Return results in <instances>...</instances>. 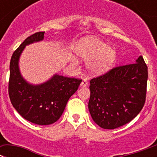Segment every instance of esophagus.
<instances>
[{"label":"esophagus","mask_w":157,"mask_h":157,"mask_svg":"<svg viewBox=\"0 0 157 157\" xmlns=\"http://www.w3.org/2000/svg\"><path fill=\"white\" fill-rule=\"evenodd\" d=\"M87 85H88V82L87 81V80H85V79H84V80H82L81 84H80V87H87Z\"/></svg>","instance_id":"1"}]
</instances>
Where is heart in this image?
I'll use <instances>...</instances> for the list:
<instances>
[{
  "instance_id": "heart-1",
  "label": "heart",
  "mask_w": 157,
  "mask_h": 157,
  "mask_svg": "<svg viewBox=\"0 0 157 157\" xmlns=\"http://www.w3.org/2000/svg\"><path fill=\"white\" fill-rule=\"evenodd\" d=\"M74 52L82 59L88 60L87 69L94 76L102 75L108 72L117 59V52L113 47L93 36L80 39L74 48ZM71 63H77L74 58L71 59Z\"/></svg>"
}]
</instances>
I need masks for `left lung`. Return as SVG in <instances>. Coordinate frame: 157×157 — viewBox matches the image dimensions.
<instances>
[{
    "instance_id": "1",
    "label": "left lung",
    "mask_w": 157,
    "mask_h": 157,
    "mask_svg": "<svg viewBox=\"0 0 157 157\" xmlns=\"http://www.w3.org/2000/svg\"><path fill=\"white\" fill-rule=\"evenodd\" d=\"M148 68L142 56L90 81L88 109L104 129H115L138 115L145 101Z\"/></svg>"
}]
</instances>
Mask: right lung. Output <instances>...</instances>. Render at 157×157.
<instances>
[{"instance_id": "right-lung-1", "label": "right lung", "mask_w": 157, "mask_h": 157, "mask_svg": "<svg viewBox=\"0 0 157 157\" xmlns=\"http://www.w3.org/2000/svg\"><path fill=\"white\" fill-rule=\"evenodd\" d=\"M44 35V32H38L28 36L15 51L10 62L8 83V94L14 108L24 119L38 125L56 122L82 81L56 73L47 81L33 84L22 77L19 63L24 48L31 44L42 41Z\"/></svg>"}]
</instances>
